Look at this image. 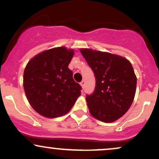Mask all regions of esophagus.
<instances>
[{
  "mask_svg": "<svg viewBox=\"0 0 159 159\" xmlns=\"http://www.w3.org/2000/svg\"><path fill=\"white\" fill-rule=\"evenodd\" d=\"M80 85H81L82 88H83V89H84V88H85V80H83V81H82L81 83H80Z\"/></svg>",
  "mask_w": 159,
  "mask_h": 159,
  "instance_id": "esophagus-1",
  "label": "esophagus"
}]
</instances>
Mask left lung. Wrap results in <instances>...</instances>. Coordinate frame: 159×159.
Returning <instances> with one entry per match:
<instances>
[{
    "label": "left lung",
    "mask_w": 159,
    "mask_h": 159,
    "mask_svg": "<svg viewBox=\"0 0 159 159\" xmlns=\"http://www.w3.org/2000/svg\"><path fill=\"white\" fill-rule=\"evenodd\" d=\"M80 52L96 77L93 93L86 96L90 113L104 122H113L128 111L136 90V76L129 60L116 54L82 48Z\"/></svg>",
    "instance_id": "1"
}]
</instances>
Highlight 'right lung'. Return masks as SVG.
Instances as JSON below:
<instances>
[{
	"mask_svg": "<svg viewBox=\"0 0 159 159\" xmlns=\"http://www.w3.org/2000/svg\"><path fill=\"white\" fill-rule=\"evenodd\" d=\"M74 50L51 48L29 60L23 73V88L29 104L46 118H57L70 111L81 95L79 83L68 68Z\"/></svg>",
	"mask_w": 159,
	"mask_h": 159,
	"instance_id": "add662e5",
	"label": "right lung"
}]
</instances>
